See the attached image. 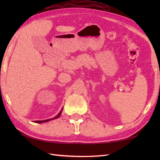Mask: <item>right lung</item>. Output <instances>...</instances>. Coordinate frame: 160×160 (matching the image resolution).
I'll use <instances>...</instances> for the list:
<instances>
[{"instance_id":"add662e5","label":"right lung","mask_w":160,"mask_h":160,"mask_svg":"<svg viewBox=\"0 0 160 160\" xmlns=\"http://www.w3.org/2000/svg\"><path fill=\"white\" fill-rule=\"evenodd\" d=\"M61 112H62V110L60 111V113L58 114L57 116H56L55 118H53L52 119H48V120H40V121H35L36 123H42V122H49V120H54V119H56V118H58L60 117V115H61Z\"/></svg>"}]
</instances>
